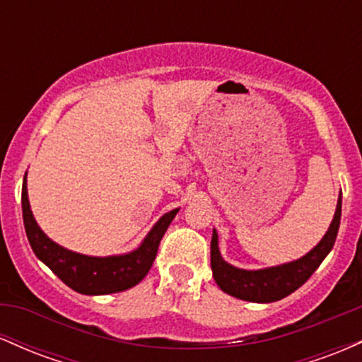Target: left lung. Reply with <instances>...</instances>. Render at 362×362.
Masks as SVG:
<instances>
[{
	"mask_svg": "<svg viewBox=\"0 0 362 362\" xmlns=\"http://www.w3.org/2000/svg\"><path fill=\"white\" fill-rule=\"evenodd\" d=\"M340 214H342V194L339 195L337 209H335L330 228L317 247L311 248L301 259L276 265V267L259 269V271H245V269H238L224 262L221 253H219L218 233L213 230L211 269H213L216 284L224 293L231 294L238 300L252 303H272L289 296L291 293L301 288L310 279L311 274L317 271L318 265L330 253L339 233Z\"/></svg>",
	"mask_w": 362,
	"mask_h": 362,
	"instance_id": "left-lung-1",
	"label": "left lung"
}]
</instances>
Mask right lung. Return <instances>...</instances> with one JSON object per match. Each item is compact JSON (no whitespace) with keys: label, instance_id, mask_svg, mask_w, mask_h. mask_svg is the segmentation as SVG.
I'll list each match as a JSON object with an SVG mask.
<instances>
[{"label":"right lung","instance_id":"right-lung-1","mask_svg":"<svg viewBox=\"0 0 362 362\" xmlns=\"http://www.w3.org/2000/svg\"><path fill=\"white\" fill-rule=\"evenodd\" d=\"M22 213L28 243L37 259L42 260L73 291L97 296V294L120 293L144 279L155 260L161 238L178 209L161 216L136 250L110 257L83 255L52 242L40 230L32 214L27 195V180H23L22 187Z\"/></svg>","mask_w":362,"mask_h":362}]
</instances>
